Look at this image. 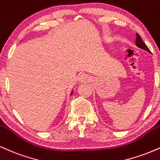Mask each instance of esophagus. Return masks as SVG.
Masks as SVG:
<instances>
[{
	"label": "esophagus",
	"mask_w": 160,
	"mask_h": 160,
	"mask_svg": "<svg viewBox=\"0 0 160 160\" xmlns=\"http://www.w3.org/2000/svg\"><path fill=\"white\" fill-rule=\"evenodd\" d=\"M88 80V76L84 73H82L79 76H78V82H85Z\"/></svg>",
	"instance_id": "1"
}]
</instances>
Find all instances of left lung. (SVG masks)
Instances as JSON below:
<instances>
[{
  "instance_id": "obj_1",
  "label": "left lung",
  "mask_w": 160,
  "mask_h": 160,
  "mask_svg": "<svg viewBox=\"0 0 160 160\" xmlns=\"http://www.w3.org/2000/svg\"><path fill=\"white\" fill-rule=\"evenodd\" d=\"M136 45L138 47V48H142V49H144L145 51H147L148 52H151V51L149 50V48H148V46H146V44L144 43L143 41H142V38H141V37L139 36L138 33H136Z\"/></svg>"
}]
</instances>
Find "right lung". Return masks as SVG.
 I'll return each instance as SVG.
<instances>
[{
    "label": "right lung",
    "instance_id": "1",
    "mask_svg": "<svg viewBox=\"0 0 160 160\" xmlns=\"http://www.w3.org/2000/svg\"><path fill=\"white\" fill-rule=\"evenodd\" d=\"M72 92H73V91H72V93H71V95H72Z\"/></svg>",
    "mask_w": 160,
    "mask_h": 160
}]
</instances>
